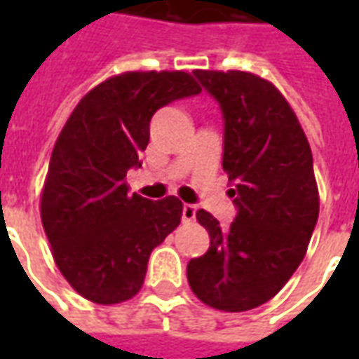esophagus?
<instances>
[{
  "label": "esophagus",
  "instance_id": "34e87169",
  "mask_svg": "<svg viewBox=\"0 0 359 359\" xmlns=\"http://www.w3.org/2000/svg\"><path fill=\"white\" fill-rule=\"evenodd\" d=\"M196 211H198V208H196L194 203H184V205H182V221H184V223L194 221Z\"/></svg>",
  "mask_w": 359,
  "mask_h": 359
}]
</instances>
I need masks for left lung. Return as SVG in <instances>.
I'll use <instances>...</instances> for the list:
<instances>
[{"mask_svg":"<svg viewBox=\"0 0 359 359\" xmlns=\"http://www.w3.org/2000/svg\"><path fill=\"white\" fill-rule=\"evenodd\" d=\"M223 113V169L236 217L229 229L205 210L196 219L210 250L188 262L192 292L221 311L271 300L306 256L319 215L308 138L283 94L244 71H194Z\"/></svg>","mask_w":359,"mask_h":359,"instance_id":"8db88e82","label":"left lung"}]
</instances>
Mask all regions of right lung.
<instances>
[{
    "label": "right lung",
    "instance_id": "obj_1",
    "mask_svg": "<svg viewBox=\"0 0 359 359\" xmlns=\"http://www.w3.org/2000/svg\"><path fill=\"white\" fill-rule=\"evenodd\" d=\"M200 92L182 71L123 73L90 90L63 126L40 210L59 271L86 300H130L144 285L151 250L179 226V198L130 196L125 177L142 167L154 113Z\"/></svg>",
    "mask_w": 359,
    "mask_h": 359
}]
</instances>
